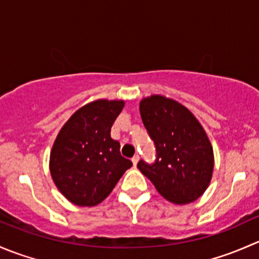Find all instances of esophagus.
<instances>
[{
	"label": "esophagus",
	"mask_w": 259,
	"mask_h": 259,
	"mask_svg": "<svg viewBox=\"0 0 259 259\" xmlns=\"http://www.w3.org/2000/svg\"><path fill=\"white\" fill-rule=\"evenodd\" d=\"M132 161H133V164H134V165H137V164H138V161H139V155H135V156H133Z\"/></svg>",
	"instance_id": "1"
}]
</instances>
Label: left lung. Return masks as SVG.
Here are the masks:
<instances>
[{
	"instance_id": "obj_1",
	"label": "left lung",
	"mask_w": 259,
	"mask_h": 259,
	"mask_svg": "<svg viewBox=\"0 0 259 259\" xmlns=\"http://www.w3.org/2000/svg\"><path fill=\"white\" fill-rule=\"evenodd\" d=\"M143 124L156 148V160L138 163L161 197L183 205L202 197L213 176L214 154L209 138L184 105L163 95L142 99Z\"/></svg>"
}]
</instances>
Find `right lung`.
I'll use <instances>...</instances> for the list:
<instances>
[{
	"instance_id": "obj_1",
	"label": "right lung",
	"mask_w": 259,
	"mask_h": 259,
	"mask_svg": "<svg viewBox=\"0 0 259 259\" xmlns=\"http://www.w3.org/2000/svg\"><path fill=\"white\" fill-rule=\"evenodd\" d=\"M124 105V100L91 101L60 129L50 153V173L60 193L72 204H100L132 168V161L120 154L119 142L110 137Z\"/></svg>"
}]
</instances>
